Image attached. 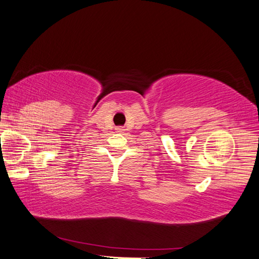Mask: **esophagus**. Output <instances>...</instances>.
I'll return each mask as SVG.
<instances>
[{
	"label": "esophagus",
	"mask_w": 259,
	"mask_h": 259,
	"mask_svg": "<svg viewBox=\"0 0 259 259\" xmlns=\"http://www.w3.org/2000/svg\"><path fill=\"white\" fill-rule=\"evenodd\" d=\"M124 131H125V130H124V127H117V128H116V132H117V133H123Z\"/></svg>",
	"instance_id": "34e87169"
}]
</instances>
